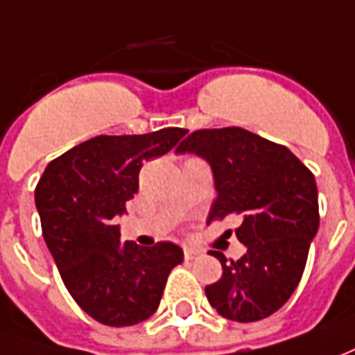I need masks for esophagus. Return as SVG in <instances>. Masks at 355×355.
Wrapping results in <instances>:
<instances>
[{"label":"esophagus","mask_w":355,"mask_h":355,"mask_svg":"<svg viewBox=\"0 0 355 355\" xmlns=\"http://www.w3.org/2000/svg\"><path fill=\"white\" fill-rule=\"evenodd\" d=\"M196 255H198V250H194V248H184V259H194Z\"/></svg>","instance_id":"obj_1"}]
</instances>
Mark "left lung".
Instances as JSON below:
<instances>
[{"mask_svg":"<svg viewBox=\"0 0 355 355\" xmlns=\"http://www.w3.org/2000/svg\"><path fill=\"white\" fill-rule=\"evenodd\" d=\"M177 153H194L211 167L217 198L207 223L230 213L242 219L234 232L246 254L227 261L211 252L223 275L205 286L209 304L238 323L269 317L298 286L319 229L315 177L288 148L240 126L196 130Z\"/></svg>","mask_w":355,"mask_h":355,"instance_id":"left-lung-1","label":"left lung"}]
</instances>
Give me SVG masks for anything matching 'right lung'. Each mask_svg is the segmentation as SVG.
<instances>
[{
	"instance_id": "1",
	"label": "right lung",
	"mask_w": 355,
	"mask_h": 355,
	"mask_svg": "<svg viewBox=\"0 0 355 355\" xmlns=\"http://www.w3.org/2000/svg\"><path fill=\"white\" fill-rule=\"evenodd\" d=\"M186 132L96 136L51 161L36 186L49 254L74 302L100 323L130 327L152 317L171 269L184 259L173 242L121 244L117 219L138 192L144 161L171 152Z\"/></svg>"
}]
</instances>
